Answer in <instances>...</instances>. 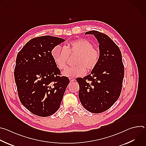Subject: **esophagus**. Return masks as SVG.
Segmentation results:
<instances>
[{"mask_svg":"<svg viewBox=\"0 0 146 146\" xmlns=\"http://www.w3.org/2000/svg\"><path fill=\"white\" fill-rule=\"evenodd\" d=\"M69 80H70V82H73V81H75V79L73 78H72V77H70V78H69Z\"/></svg>","mask_w":146,"mask_h":146,"instance_id":"obj_1","label":"esophagus"}]
</instances>
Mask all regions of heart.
<instances>
[{
	"mask_svg": "<svg viewBox=\"0 0 146 146\" xmlns=\"http://www.w3.org/2000/svg\"><path fill=\"white\" fill-rule=\"evenodd\" d=\"M94 44L85 38H78L71 41L65 47L60 46L54 47L51 55L55 64L60 70L64 69L68 63L69 55L77 54L74 60V65L68 68L63 72L66 77H77L84 75L87 70L94 69L100 59V52L94 48Z\"/></svg>",
	"mask_w": 146,
	"mask_h": 146,
	"instance_id": "1",
	"label": "heart"
}]
</instances>
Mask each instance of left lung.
<instances>
[{"label":"left lung","instance_id":"8db88e82","mask_svg":"<svg viewBox=\"0 0 146 146\" xmlns=\"http://www.w3.org/2000/svg\"><path fill=\"white\" fill-rule=\"evenodd\" d=\"M94 35L99 43L100 59L90 74L76 79L81 105L92 113H100L111 108L120 96L124 77V66L119 47L106 34L96 31Z\"/></svg>","mask_w":146,"mask_h":146}]
</instances>
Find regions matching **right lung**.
<instances>
[{
    "mask_svg": "<svg viewBox=\"0 0 146 146\" xmlns=\"http://www.w3.org/2000/svg\"><path fill=\"white\" fill-rule=\"evenodd\" d=\"M60 37H35L18 53L14 78L20 102L29 111L48 117L59 109L69 83L60 76L51 55L52 48L65 41Z\"/></svg>",
    "mask_w": 146,
    "mask_h": 146,
    "instance_id": "add662e5",
    "label": "right lung"
}]
</instances>
